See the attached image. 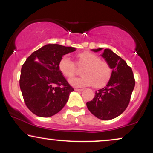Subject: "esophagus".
<instances>
[{
  "mask_svg": "<svg viewBox=\"0 0 153 153\" xmlns=\"http://www.w3.org/2000/svg\"><path fill=\"white\" fill-rule=\"evenodd\" d=\"M75 91H83V88H75Z\"/></svg>",
  "mask_w": 153,
  "mask_h": 153,
  "instance_id": "34e87169",
  "label": "esophagus"
}]
</instances>
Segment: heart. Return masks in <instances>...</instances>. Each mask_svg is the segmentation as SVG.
<instances>
[{
  "mask_svg": "<svg viewBox=\"0 0 153 153\" xmlns=\"http://www.w3.org/2000/svg\"><path fill=\"white\" fill-rule=\"evenodd\" d=\"M75 64L82 67L80 70L82 75L72 78L70 83L75 87L94 85L95 88L102 87L109 80L112 70L106 61L100 59L96 54L88 51L78 53L76 55ZM59 71L67 78H71L76 73V66L68 55L61 57L58 63Z\"/></svg>",
  "mask_w": 153,
  "mask_h": 153,
  "instance_id": "1",
  "label": "heart"
}]
</instances>
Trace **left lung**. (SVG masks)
<instances>
[{
    "label": "left lung",
    "mask_w": 153,
    "mask_h": 153,
    "mask_svg": "<svg viewBox=\"0 0 153 153\" xmlns=\"http://www.w3.org/2000/svg\"><path fill=\"white\" fill-rule=\"evenodd\" d=\"M101 50L102 48L92 50L99 52ZM102 57L111 68V76L106 86L96 91L94 99L87 102L86 106L97 118L109 120L119 117L127 108L135 80L130 67L109 49H105Z\"/></svg>",
    "instance_id": "obj_1"
}]
</instances>
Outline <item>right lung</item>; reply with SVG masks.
Returning a JSON list of instances; mask_svg holds the SVG:
<instances>
[{
    "label": "right lung",
    "mask_w": 153,
    "mask_h": 153,
    "mask_svg": "<svg viewBox=\"0 0 153 153\" xmlns=\"http://www.w3.org/2000/svg\"><path fill=\"white\" fill-rule=\"evenodd\" d=\"M75 48L49 44L35 51L23 65L19 85L26 106L40 117H50L65 106L74 91L59 71L58 63Z\"/></svg>",
    "instance_id": "right-lung-1"
}]
</instances>
